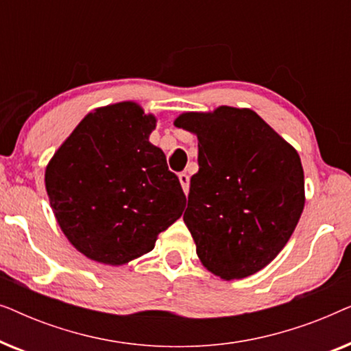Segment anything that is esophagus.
<instances>
[{"instance_id": "34e87169", "label": "esophagus", "mask_w": 351, "mask_h": 351, "mask_svg": "<svg viewBox=\"0 0 351 351\" xmlns=\"http://www.w3.org/2000/svg\"><path fill=\"white\" fill-rule=\"evenodd\" d=\"M179 180H180L182 189H184L185 195H186V193H189V186H190V177H189V174H186V172H180Z\"/></svg>"}]
</instances>
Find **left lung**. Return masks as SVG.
<instances>
[{"label":"left lung","instance_id":"1","mask_svg":"<svg viewBox=\"0 0 351 351\" xmlns=\"http://www.w3.org/2000/svg\"><path fill=\"white\" fill-rule=\"evenodd\" d=\"M174 124L198 136L184 214L196 254L222 280L254 275L286 246L304 210L299 153L247 108L184 113Z\"/></svg>","mask_w":351,"mask_h":351}]
</instances>
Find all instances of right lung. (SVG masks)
Wrapping results in <instances>:
<instances>
[{
  "mask_svg": "<svg viewBox=\"0 0 351 351\" xmlns=\"http://www.w3.org/2000/svg\"><path fill=\"white\" fill-rule=\"evenodd\" d=\"M156 126L134 102L89 113L46 167L62 232L86 257L123 265L150 252L186 198L166 156L148 142Z\"/></svg>",
  "mask_w": 351,
  "mask_h": 351,
  "instance_id": "right-lung-1",
  "label": "right lung"
}]
</instances>
